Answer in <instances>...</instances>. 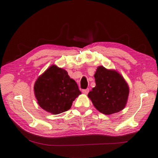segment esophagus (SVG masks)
Segmentation results:
<instances>
[{"label": "esophagus", "instance_id": "1", "mask_svg": "<svg viewBox=\"0 0 158 158\" xmlns=\"http://www.w3.org/2000/svg\"><path fill=\"white\" fill-rule=\"evenodd\" d=\"M89 91V89L87 88V89H83V90H82V92H83V94H88Z\"/></svg>", "mask_w": 158, "mask_h": 158}]
</instances>
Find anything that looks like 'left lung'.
<instances>
[{"label": "left lung", "mask_w": 158, "mask_h": 158, "mask_svg": "<svg viewBox=\"0 0 158 158\" xmlns=\"http://www.w3.org/2000/svg\"><path fill=\"white\" fill-rule=\"evenodd\" d=\"M96 86L88 94L94 106L100 113L110 115L126 106L129 87L123 77L116 70L102 66L97 68L94 75Z\"/></svg>", "instance_id": "obj_1"}]
</instances>
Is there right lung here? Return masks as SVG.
<instances>
[{"instance_id": "right-lung-1", "label": "right lung", "mask_w": 158, "mask_h": 158, "mask_svg": "<svg viewBox=\"0 0 158 158\" xmlns=\"http://www.w3.org/2000/svg\"><path fill=\"white\" fill-rule=\"evenodd\" d=\"M39 106L50 113L65 112L81 92L64 69L52 65L38 77L34 86Z\"/></svg>"}]
</instances>
